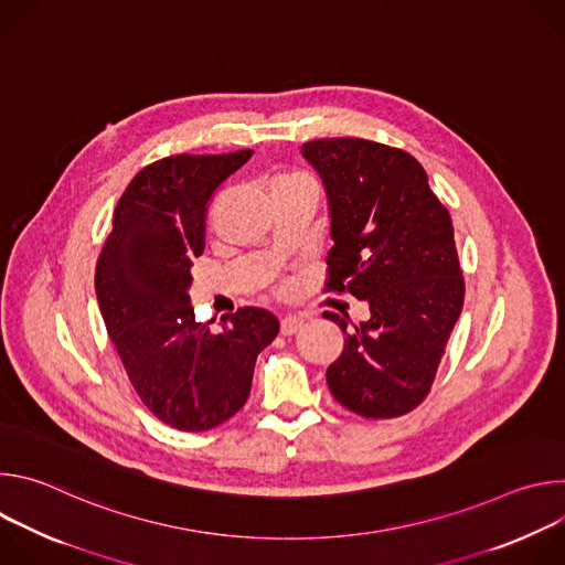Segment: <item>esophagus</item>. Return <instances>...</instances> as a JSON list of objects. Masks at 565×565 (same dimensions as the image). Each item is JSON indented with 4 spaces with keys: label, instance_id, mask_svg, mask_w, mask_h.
I'll return each instance as SVG.
<instances>
[{
    "label": "esophagus",
    "instance_id": "esophagus-1",
    "mask_svg": "<svg viewBox=\"0 0 565 565\" xmlns=\"http://www.w3.org/2000/svg\"><path fill=\"white\" fill-rule=\"evenodd\" d=\"M303 327V319L297 315H286L281 317V335H295Z\"/></svg>",
    "mask_w": 565,
    "mask_h": 565
}]
</instances>
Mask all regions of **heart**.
<instances>
[{
    "mask_svg": "<svg viewBox=\"0 0 565 565\" xmlns=\"http://www.w3.org/2000/svg\"><path fill=\"white\" fill-rule=\"evenodd\" d=\"M288 179H297V177H288ZM281 181H286V179H281Z\"/></svg>",
    "mask_w": 565,
    "mask_h": 565,
    "instance_id": "obj_1",
    "label": "heart"
}]
</instances>
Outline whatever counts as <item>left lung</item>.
I'll use <instances>...</instances> for the list:
<instances>
[{"label": "left lung", "mask_w": 565, "mask_h": 565, "mask_svg": "<svg viewBox=\"0 0 565 565\" xmlns=\"http://www.w3.org/2000/svg\"><path fill=\"white\" fill-rule=\"evenodd\" d=\"M327 192L329 290H349L371 317L349 329L329 366L333 397L364 418L416 409L431 388L465 299L449 212L407 151L364 138L303 142Z\"/></svg>", "instance_id": "obj_1"}]
</instances>
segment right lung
Returning <instances> with one entry per match:
<instances>
[{
  "label": "right lung",
  "instance_id": "add662e5",
  "mask_svg": "<svg viewBox=\"0 0 565 565\" xmlns=\"http://www.w3.org/2000/svg\"><path fill=\"white\" fill-rule=\"evenodd\" d=\"M253 153H181L140 170L96 266L98 306L131 386L160 423L181 431H207L244 407L257 355L279 333L264 308H238L212 333L190 299L207 205Z\"/></svg>",
  "mask_w": 565,
  "mask_h": 565
}]
</instances>
